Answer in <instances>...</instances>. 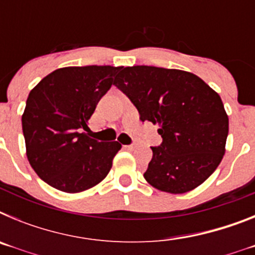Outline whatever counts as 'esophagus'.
Instances as JSON below:
<instances>
[{"label":"esophagus","mask_w":255,"mask_h":255,"mask_svg":"<svg viewBox=\"0 0 255 255\" xmlns=\"http://www.w3.org/2000/svg\"><path fill=\"white\" fill-rule=\"evenodd\" d=\"M124 148L128 150H134L135 148H136V145H135V144H131V145H124Z\"/></svg>","instance_id":"esophagus-1"}]
</instances>
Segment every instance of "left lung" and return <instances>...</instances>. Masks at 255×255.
<instances>
[{
	"mask_svg": "<svg viewBox=\"0 0 255 255\" xmlns=\"http://www.w3.org/2000/svg\"><path fill=\"white\" fill-rule=\"evenodd\" d=\"M140 120L159 126V147L144 179L153 188L182 194L203 184L225 154L229 116L221 97L194 74L155 66L124 67L114 83Z\"/></svg>",
	"mask_w": 255,
	"mask_h": 255,
	"instance_id": "8db88e82",
	"label": "left lung"
}]
</instances>
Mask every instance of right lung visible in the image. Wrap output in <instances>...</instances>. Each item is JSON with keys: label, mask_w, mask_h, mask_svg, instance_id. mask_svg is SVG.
Returning a JSON list of instances; mask_svg holds the SVG:
<instances>
[{"label": "right lung", "mask_w": 255, "mask_h": 255, "mask_svg": "<svg viewBox=\"0 0 255 255\" xmlns=\"http://www.w3.org/2000/svg\"><path fill=\"white\" fill-rule=\"evenodd\" d=\"M121 67L69 66L43 78L29 93L21 117L26 157L52 188L80 193L110 172L119 141L89 138L88 121Z\"/></svg>", "instance_id": "right-lung-1"}]
</instances>
